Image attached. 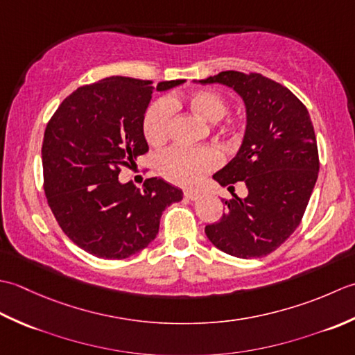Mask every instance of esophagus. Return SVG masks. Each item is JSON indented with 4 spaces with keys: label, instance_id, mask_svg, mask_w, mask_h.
Segmentation results:
<instances>
[{
    "label": "esophagus",
    "instance_id": "esophagus-1",
    "mask_svg": "<svg viewBox=\"0 0 355 355\" xmlns=\"http://www.w3.org/2000/svg\"><path fill=\"white\" fill-rule=\"evenodd\" d=\"M184 196H185L187 199H190V200H196V199L200 198V193H199V191H194V190H185Z\"/></svg>",
    "mask_w": 355,
    "mask_h": 355
}]
</instances>
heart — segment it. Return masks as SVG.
Here are the masks:
<instances>
[{"mask_svg": "<svg viewBox=\"0 0 355 355\" xmlns=\"http://www.w3.org/2000/svg\"><path fill=\"white\" fill-rule=\"evenodd\" d=\"M175 103V98H162L148 105L142 119V132L150 146H161L167 139ZM187 103L194 113L209 122L219 121L227 113L225 99L213 90L193 92L187 98ZM220 159L219 150L214 147H173L159 156L157 170L171 182L194 185L205 173L218 167Z\"/></svg>", "mask_w": 355, "mask_h": 355, "instance_id": "obj_1", "label": "heart"}]
</instances>
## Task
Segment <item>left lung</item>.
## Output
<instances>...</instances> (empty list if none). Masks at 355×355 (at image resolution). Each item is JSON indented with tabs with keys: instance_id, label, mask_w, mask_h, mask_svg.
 I'll use <instances>...</instances> for the list:
<instances>
[{
	"instance_id": "1",
	"label": "left lung",
	"mask_w": 355,
	"mask_h": 355,
	"mask_svg": "<svg viewBox=\"0 0 355 355\" xmlns=\"http://www.w3.org/2000/svg\"><path fill=\"white\" fill-rule=\"evenodd\" d=\"M199 83L231 87L247 110L242 146L213 179L228 190L242 180L248 194L225 200L227 211L205 234L230 256L263 257L299 227L314 190L319 151L313 122L291 90L259 73L227 70Z\"/></svg>"
}]
</instances>
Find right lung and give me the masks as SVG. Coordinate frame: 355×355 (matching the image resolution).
<instances>
[{"instance_id": "obj_1", "label": "right lung", "mask_w": 355, "mask_h": 355, "mask_svg": "<svg viewBox=\"0 0 355 355\" xmlns=\"http://www.w3.org/2000/svg\"><path fill=\"white\" fill-rule=\"evenodd\" d=\"M184 83L110 76L79 87L49 121L41 150L44 191L79 248L99 259L130 257L156 237L164 209L182 200V190L164 179L137 188L118 176L148 151L142 119L153 92Z\"/></svg>"}]
</instances>
